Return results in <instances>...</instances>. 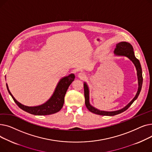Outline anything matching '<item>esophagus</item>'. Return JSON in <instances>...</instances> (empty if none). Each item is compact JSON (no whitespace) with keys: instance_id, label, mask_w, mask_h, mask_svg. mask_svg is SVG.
I'll list each match as a JSON object with an SVG mask.
<instances>
[{"instance_id":"esophagus-1","label":"esophagus","mask_w":152,"mask_h":152,"mask_svg":"<svg viewBox=\"0 0 152 152\" xmlns=\"http://www.w3.org/2000/svg\"><path fill=\"white\" fill-rule=\"evenodd\" d=\"M78 77H79V78H81V79H84V78L86 77V74H85L84 73H83V72H81V73H79L78 74Z\"/></svg>"}]
</instances>
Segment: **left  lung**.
Instances as JSON below:
<instances>
[{
	"mask_svg": "<svg viewBox=\"0 0 152 152\" xmlns=\"http://www.w3.org/2000/svg\"><path fill=\"white\" fill-rule=\"evenodd\" d=\"M114 53L115 55L116 56H124L128 58L130 60L132 61V62L134 64L137 70V79H138V91L137 92L136 95L134 97V98L127 104L125 107L123 108L113 111H101L95 107H92L89 102V87L86 84V83H84V97H85V104L87 107L91 112L99 115H103V116H115L116 115H118L119 113H123V111H126L127 108H128L132 104V103L136 100L139 96V95L142 86V82H143V77H142V68L139 60L136 58L135 57L133 47L131 45V44L129 42H121L116 44V48L114 50Z\"/></svg>",
	"mask_w": 152,
	"mask_h": 152,
	"instance_id": "obj_1",
	"label": "left lung"
}]
</instances>
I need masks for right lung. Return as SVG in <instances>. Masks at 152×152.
<instances>
[{
  "instance_id": "obj_1",
  "label": "right lung",
  "mask_w": 152,
  "mask_h": 152,
  "mask_svg": "<svg viewBox=\"0 0 152 152\" xmlns=\"http://www.w3.org/2000/svg\"><path fill=\"white\" fill-rule=\"evenodd\" d=\"M75 76L70 74L69 76L61 78L59 81L55 90L51 97L43 104L35 107L24 105L16 100L9 91V87L6 84L7 88L14 102L23 110L34 115H49L57 113L61 109L64 103V98L69 85L74 81Z\"/></svg>"
}]
</instances>
